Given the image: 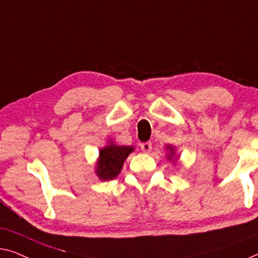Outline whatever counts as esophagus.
Wrapping results in <instances>:
<instances>
[{"instance_id":"esophagus-1","label":"esophagus","mask_w":258,"mask_h":258,"mask_svg":"<svg viewBox=\"0 0 258 258\" xmlns=\"http://www.w3.org/2000/svg\"><path fill=\"white\" fill-rule=\"evenodd\" d=\"M140 147L144 153H150L152 151V143H150V141H147V143H143L140 145Z\"/></svg>"}]
</instances>
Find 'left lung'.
<instances>
[{"instance_id":"obj_1","label":"left lung","mask_w":258,"mask_h":258,"mask_svg":"<svg viewBox=\"0 0 258 258\" xmlns=\"http://www.w3.org/2000/svg\"><path fill=\"white\" fill-rule=\"evenodd\" d=\"M166 148L169 151V154L167 155V158H168V160H172V158H174V154H175V148L172 145H168V146H166Z\"/></svg>"}]
</instances>
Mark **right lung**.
I'll use <instances>...</instances> for the list:
<instances>
[{
    "label": "right lung",
    "instance_id": "obj_1",
    "mask_svg": "<svg viewBox=\"0 0 258 258\" xmlns=\"http://www.w3.org/2000/svg\"><path fill=\"white\" fill-rule=\"evenodd\" d=\"M132 152V146H119L113 143L106 145L99 151L96 167L97 176L103 181L113 180L121 172L124 161Z\"/></svg>",
    "mask_w": 258,
    "mask_h": 258
}]
</instances>
